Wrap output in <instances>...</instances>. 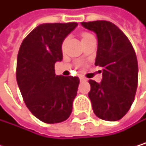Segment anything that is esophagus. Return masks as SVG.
Instances as JSON below:
<instances>
[{"label": "esophagus", "instance_id": "1", "mask_svg": "<svg viewBox=\"0 0 146 146\" xmlns=\"http://www.w3.org/2000/svg\"><path fill=\"white\" fill-rule=\"evenodd\" d=\"M80 81H87V80H88L87 78L83 77V76H80Z\"/></svg>", "mask_w": 146, "mask_h": 146}]
</instances>
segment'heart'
<instances>
[{"mask_svg":"<svg viewBox=\"0 0 146 146\" xmlns=\"http://www.w3.org/2000/svg\"><path fill=\"white\" fill-rule=\"evenodd\" d=\"M92 35H90V34H88V33H83L82 34V40L83 39H85V38H88V37H89V36H91ZM65 45V42H64V44H63V46Z\"/></svg>","mask_w":146,"mask_h":146,"instance_id":"heart-1","label":"heart"}]
</instances>
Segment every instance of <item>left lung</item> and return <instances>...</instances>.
Segmentation results:
<instances>
[{"label": "left lung", "instance_id": "left-lung-1", "mask_svg": "<svg viewBox=\"0 0 146 146\" xmlns=\"http://www.w3.org/2000/svg\"><path fill=\"white\" fill-rule=\"evenodd\" d=\"M81 25L96 35L98 47L94 65L102 68L100 83L89 80L88 97L94 112L102 120L117 121L134 102L138 76L135 51L125 34L110 22L94 21Z\"/></svg>", "mask_w": 146, "mask_h": 146}]
</instances>
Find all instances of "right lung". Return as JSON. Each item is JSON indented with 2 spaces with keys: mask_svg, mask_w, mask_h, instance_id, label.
<instances>
[{
  "mask_svg": "<svg viewBox=\"0 0 146 146\" xmlns=\"http://www.w3.org/2000/svg\"><path fill=\"white\" fill-rule=\"evenodd\" d=\"M77 26V23L40 24L24 38L19 49V89L27 108L46 123L63 122L72 110L80 80L56 75L54 66L63 58V41Z\"/></svg>",
  "mask_w": 146,
  "mask_h": 146,
  "instance_id": "right-lung-1",
  "label": "right lung"
}]
</instances>
